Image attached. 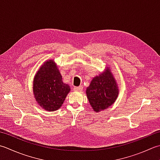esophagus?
<instances>
[{
    "instance_id": "obj_1",
    "label": "esophagus",
    "mask_w": 160,
    "mask_h": 160,
    "mask_svg": "<svg viewBox=\"0 0 160 160\" xmlns=\"http://www.w3.org/2000/svg\"><path fill=\"white\" fill-rule=\"evenodd\" d=\"M82 87L80 86V87H73V90L74 91H76V92H78V91H82Z\"/></svg>"
}]
</instances>
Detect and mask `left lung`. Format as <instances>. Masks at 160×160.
<instances>
[{
	"mask_svg": "<svg viewBox=\"0 0 160 160\" xmlns=\"http://www.w3.org/2000/svg\"><path fill=\"white\" fill-rule=\"evenodd\" d=\"M86 93L96 112L108 108L117 100L118 89L114 78L108 68L104 73L93 78Z\"/></svg>",
	"mask_w": 160,
	"mask_h": 160,
	"instance_id": "8db88e82",
	"label": "left lung"
}]
</instances>
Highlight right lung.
<instances>
[{
  "label": "right lung",
  "mask_w": 160,
  "mask_h": 160,
  "mask_svg": "<svg viewBox=\"0 0 160 160\" xmlns=\"http://www.w3.org/2000/svg\"><path fill=\"white\" fill-rule=\"evenodd\" d=\"M70 87L62 82V78L53 60L45 62L39 68L33 82V92L37 103L47 111L60 108Z\"/></svg>",
  "instance_id": "right-lung-1"
}]
</instances>
